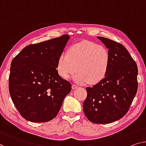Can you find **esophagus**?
I'll return each instance as SVG.
<instances>
[{
	"label": "esophagus",
	"mask_w": 146,
	"mask_h": 146,
	"mask_svg": "<svg viewBox=\"0 0 146 146\" xmlns=\"http://www.w3.org/2000/svg\"><path fill=\"white\" fill-rule=\"evenodd\" d=\"M78 88V86L77 85H76V84H72V88L73 89H75V88Z\"/></svg>",
	"instance_id": "esophagus-1"
}]
</instances>
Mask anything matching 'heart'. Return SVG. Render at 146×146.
Instances as JSON below:
<instances>
[{
    "instance_id": "b5f03b06",
    "label": "heart",
    "mask_w": 146,
    "mask_h": 146,
    "mask_svg": "<svg viewBox=\"0 0 146 146\" xmlns=\"http://www.w3.org/2000/svg\"><path fill=\"white\" fill-rule=\"evenodd\" d=\"M110 55L108 50L100 45L83 41L71 46L67 53H62L57 63L60 77L69 79L74 76L75 81L90 84L100 82L107 74Z\"/></svg>"
}]
</instances>
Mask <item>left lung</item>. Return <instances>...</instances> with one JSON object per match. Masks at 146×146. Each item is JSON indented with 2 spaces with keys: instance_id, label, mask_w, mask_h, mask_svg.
<instances>
[{
  "instance_id": "left-lung-1",
  "label": "left lung",
  "mask_w": 146,
  "mask_h": 146,
  "mask_svg": "<svg viewBox=\"0 0 146 146\" xmlns=\"http://www.w3.org/2000/svg\"><path fill=\"white\" fill-rule=\"evenodd\" d=\"M108 49L110 64L105 77L92 87H87L83 103L86 118L93 123L108 124L127 113L138 89V67L121 44L97 36Z\"/></svg>"
}]
</instances>
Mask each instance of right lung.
I'll return each mask as SVG.
<instances>
[{
  "instance_id": "obj_1",
  "label": "right lung",
  "mask_w": 146,
  "mask_h": 146,
  "mask_svg": "<svg viewBox=\"0 0 146 146\" xmlns=\"http://www.w3.org/2000/svg\"><path fill=\"white\" fill-rule=\"evenodd\" d=\"M68 35L25 47L11 63L9 91L26 120L44 123L55 118L71 84L57 71Z\"/></svg>"
}]
</instances>
